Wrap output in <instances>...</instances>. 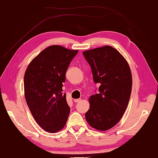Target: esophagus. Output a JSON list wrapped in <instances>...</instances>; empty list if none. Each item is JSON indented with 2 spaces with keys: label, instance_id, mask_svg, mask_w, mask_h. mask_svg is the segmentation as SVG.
Returning <instances> with one entry per match:
<instances>
[{
  "label": "esophagus",
  "instance_id": "1",
  "mask_svg": "<svg viewBox=\"0 0 158 158\" xmlns=\"http://www.w3.org/2000/svg\"><path fill=\"white\" fill-rule=\"evenodd\" d=\"M81 101V99H73V101L76 103H78L80 102V101Z\"/></svg>",
  "mask_w": 158,
  "mask_h": 158
}]
</instances>
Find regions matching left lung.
I'll return each instance as SVG.
<instances>
[{
  "label": "left lung",
  "mask_w": 158,
  "mask_h": 158,
  "mask_svg": "<svg viewBox=\"0 0 158 158\" xmlns=\"http://www.w3.org/2000/svg\"><path fill=\"white\" fill-rule=\"evenodd\" d=\"M92 69L94 82L99 83V93L89 98L86 122L99 131L113 128L127 110L132 91L130 66L120 52L111 46L82 52Z\"/></svg>",
  "instance_id": "obj_1"
}]
</instances>
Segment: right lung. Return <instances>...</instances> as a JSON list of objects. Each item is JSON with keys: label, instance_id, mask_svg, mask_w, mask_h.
I'll list each match as a JSON object with an SVG mask.
<instances>
[{"label": "right lung", "instance_id": "obj_1", "mask_svg": "<svg viewBox=\"0 0 158 158\" xmlns=\"http://www.w3.org/2000/svg\"><path fill=\"white\" fill-rule=\"evenodd\" d=\"M78 50L52 45L29 64L24 74V94L34 120L45 131L55 133L65 127L70 108L62 93L65 73Z\"/></svg>", "mask_w": 158, "mask_h": 158}]
</instances>
